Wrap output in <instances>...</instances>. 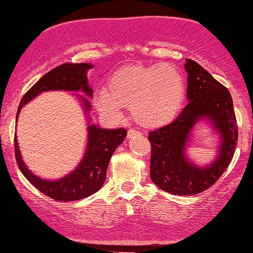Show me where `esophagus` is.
<instances>
[{
	"label": "esophagus",
	"instance_id": "1",
	"mask_svg": "<svg viewBox=\"0 0 253 253\" xmlns=\"http://www.w3.org/2000/svg\"><path fill=\"white\" fill-rule=\"evenodd\" d=\"M138 133H139V132L137 131V130H135V129H130L129 131H127V138H131V137L138 135Z\"/></svg>",
	"mask_w": 253,
	"mask_h": 253
}]
</instances>
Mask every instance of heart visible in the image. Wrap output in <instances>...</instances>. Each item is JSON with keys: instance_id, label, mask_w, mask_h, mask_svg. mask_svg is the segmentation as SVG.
Here are the masks:
<instances>
[{"instance_id": "heart-1", "label": "heart", "mask_w": 253, "mask_h": 253, "mask_svg": "<svg viewBox=\"0 0 253 253\" xmlns=\"http://www.w3.org/2000/svg\"><path fill=\"white\" fill-rule=\"evenodd\" d=\"M184 97L182 75L172 65L162 63L118 70L109 80L108 89L96 90L93 101L107 117L120 120L124 107H131L137 122L158 126L176 117Z\"/></svg>"}]
</instances>
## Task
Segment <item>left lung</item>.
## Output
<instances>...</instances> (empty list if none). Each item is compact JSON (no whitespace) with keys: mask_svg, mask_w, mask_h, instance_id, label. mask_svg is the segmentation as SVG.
Segmentation results:
<instances>
[{"mask_svg":"<svg viewBox=\"0 0 253 253\" xmlns=\"http://www.w3.org/2000/svg\"><path fill=\"white\" fill-rule=\"evenodd\" d=\"M186 97L189 104L176 120L149 132L151 143L150 177L158 188L172 195H197L219 179L231 163L238 142V127L232 97L197 62L186 58ZM202 118L209 119L221 135L216 160L199 168L185 156L189 132Z\"/></svg>","mask_w":253,"mask_h":253,"instance_id":"left-lung-1","label":"left lung"}]
</instances>
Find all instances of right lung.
<instances>
[{
    "label": "right lung",
    "instance_id": "right-lung-1",
    "mask_svg": "<svg viewBox=\"0 0 253 253\" xmlns=\"http://www.w3.org/2000/svg\"><path fill=\"white\" fill-rule=\"evenodd\" d=\"M89 63H63L43 75L26 92L17 109L16 122L21 109L34 97L49 90L80 91L82 90L89 97H92V90L88 84L86 71L91 69ZM85 111L90 110V103L82 98ZM127 131L120 129H102L97 126H88V143L84 157L73 172L58 180H49L37 177L28 169L22 161L18 143L15 136V157L23 176L37 190L45 196L58 202H74L89 197L97 192L105 182L109 161L118 145L126 138Z\"/></svg>",
    "mask_w": 253,
    "mask_h": 253
}]
</instances>
